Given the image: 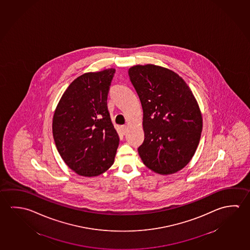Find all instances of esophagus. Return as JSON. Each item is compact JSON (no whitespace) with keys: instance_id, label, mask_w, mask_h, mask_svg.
<instances>
[{"instance_id":"obj_1","label":"esophagus","mask_w":250,"mask_h":250,"mask_svg":"<svg viewBox=\"0 0 250 250\" xmlns=\"http://www.w3.org/2000/svg\"><path fill=\"white\" fill-rule=\"evenodd\" d=\"M127 128H128L127 125H122V126H121V129H122V132H123V134H125V133H126Z\"/></svg>"}]
</instances>
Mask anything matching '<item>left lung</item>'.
I'll use <instances>...</instances> for the list:
<instances>
[{
	"instance_id": "1",
	"label": "left lung",
	"mask_w": 250,
	"mask_h": 250,
	"mask_svg": "<svg viewBox=\"0 0 250 250\" xmlns=\"http://www.w3.org/2000/svg\"><path fill=\"white\" fill-rule=\"evenodd\" d=\"M128 74L143 108L141 160L160 174L180 171L192 160L202 131L192 90L178 74L161 66H132Z\"/></svg>"
}]
</instances>
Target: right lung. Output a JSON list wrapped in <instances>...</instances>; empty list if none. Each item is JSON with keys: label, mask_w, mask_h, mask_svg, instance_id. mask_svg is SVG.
I'll return each mask as SVG.
<instances>
[{"label": "right lung", "mask_w": 250, "mask_h": 250, "mask_svg": "<svg viewBox=\"0 0 250 250\" xmlns=\"http://www.w3.org/2000/svg\"><path fill=\"white\" fill-rule=\"evenodd\" d=\"M114 73L111 68L76 78L54 113L56 146L65 164L78 175L98 176L114 162L119 138L107 107Z\"/></svg>", "instance_id": "add662e5"}]
</instances>
